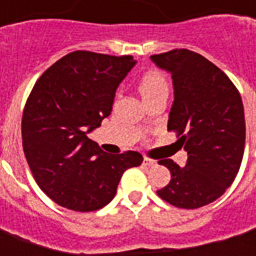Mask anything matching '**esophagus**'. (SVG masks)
<instances>
[{
    "mask_svg": "<svg viewBox=\"0 0 256 256\" xmlns=\"http://www.w3.org/2000/svg\"><path fill=\"white\" fill-rule=\"evenodd\" d=\"M156 164V162L154 160H150V158H144V166H148V167H152V166Z\"/></svg>",
    "mask_w": 256,
    "mask_h": 256,
    "instance_id": "1",
    "label": "esophagus"
}]
</instances>
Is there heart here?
Wrapping results in <instances>:
<instances>
[{
    "instance_id": "1",
    "label": "heart",
    "mask_w": 256,
    "mask_h": 256,
    "mask_svg": "<svg viewBox=\"0 0 256 256\" xmlns=\"http://www.w3.org/2000/svg\"><path fill=\"white\" fill-rule=\"evenodd\" d=\"M139 93L142 98H148L160 93V92H167L168 90V84L166 78L158 71H150L146 72L144 76L140 78L138 84Z\"/></svg>"
}]
</instances>
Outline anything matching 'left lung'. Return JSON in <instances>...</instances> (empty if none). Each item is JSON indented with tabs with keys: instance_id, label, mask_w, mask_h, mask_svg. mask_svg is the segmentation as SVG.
I'll list each match as a JSON object with an SVG mask.
<instances>
[{
	"instance_id": "obj_1",
	"label": "left lung",
	"mask_w": 256,
	"mask_h": 256,
	"mask_svg": "<svg viewBox=\"0 0 256 256\" xmlns=\"http://www.w3.org/2000/svg\"><path fill=\"white\" fill-rule=\"evenodd\" d=\"M150 60L172 75L167 128L188 153L184 167L172 158L158 162L172 180L158 195L177 208L196 209L220 198L238 172L246 145L242 100L224 72L198 52L177 48Z\"/></svg>"
}]
</instances>
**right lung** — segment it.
<instances>
[{"label":"right lung","mask_w":256,"mask_h":256,"mask_svg":"<svg viewBox=\"0 0 256 256\" xmlns=\"http://www.w3.org/2000/svg\"><path fill=\"white\" fill-rule=\"evenodd\" d=\"M136 61L131 56L74 51L44 72L22 117L24 152L42 191L58 205L93 212L110 204L138 152H103L88 134L111 114L116 90Z\"/></svg>","instance_id":"right-lung-1"}]
</instances>
